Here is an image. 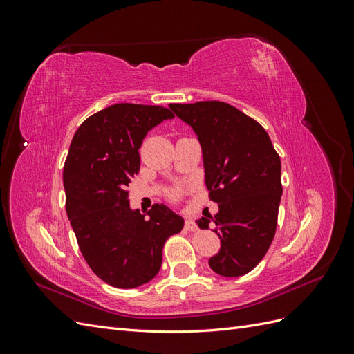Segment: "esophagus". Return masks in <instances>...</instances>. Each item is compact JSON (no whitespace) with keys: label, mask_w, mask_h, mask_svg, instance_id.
Segmentation results:
<instances>
[{"label":"esophagus","mask_w":354,"mask_h":354,"mask_svg":"<svg viewBox=\"0 0 354 354\" xmlns=\"http://www.w3.org/2000/svg\"><path fill=\"white\" fill-rule=\"evenodd\" d=\"M185 227H186L187 230H190V232H195V230L198 229V224H196V221H195V220H192V218H186Z\"/></svg>","instance_id":"1"}]
</instances>
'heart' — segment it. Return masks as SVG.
<instances>
[{"instance_id":"1","label":"heart","mask_w":354,"mask_h":354,"mask_svg":"<svg viewBox=\"0 0 354 354\" xmlns=\"http://www.w3.org/2000/svg\"><path fill=\"white\" fill-rule=\"evenodd\" d=\"M177 194H178V189H176V190L173 192V196H177Z\"/></svg>"}]
</instances>
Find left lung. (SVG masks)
<instances>
[{
  "label": "left lung",
  "mask_w": 354,
  "mask_h": 354,
  "mask_svg": "<svg viewBox=\"0 0 354 354\" xmlns=\"http://www.w3.org/2000/svg\"><path fill=\"white\" fill-rule=\"evenodd\" d=\"M169 108L198 136L205 185L218 203L216 216L196 221L201 229L216 226L221 242L208 264L226 277L250 273L274 238L282 196L281 158L264 128L227 103H173Z\"/></svg>",
  "instance_id": "8db88e82"
}]
</instances>
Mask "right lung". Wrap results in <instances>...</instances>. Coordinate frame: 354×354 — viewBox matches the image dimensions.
Here are the masks:
<instances>
[{
  "instance_id": "obj_1",
  "label": "right lung",
  "mask_w": 354,
  "mask_h": 354,
  "mask_svg": "<svg viewBox=\"0 0 354 354\" xmlns=\"http://www.w3.org/2000/svg\"><path fill=\"white\" fill-rule=\"evenodd\" d=\"M174 115L162 106L112 104L75 133L63 167L66 212L90 269L115 288L152 281L165 241L185 220L164 203L140 214L130 208L127 186L140 169L147 131Z\"/></svg>"
}]
</instances>
